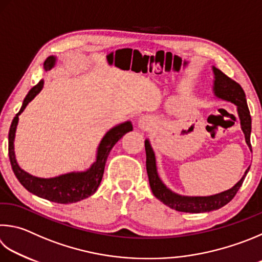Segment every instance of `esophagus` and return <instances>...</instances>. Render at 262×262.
Returning <instances> with one entry per match:
<instances>
[{
	"mask_svg": "<svg viewBox=\"0 0 262 262\" xmlns=\"http://www.w3.org/2000/svg\"><path fill=\"white\" fill-rule=\"evenodd\" d=\"M155 125V120L154 118L150 116H142L139 119V122H137V126L141 130H149Z\"/></svg>",
	"mask_w": 262,
	"mask_h": 262,
	"instance_id": "1",
	"label": "esophagus"
}]
</instances>
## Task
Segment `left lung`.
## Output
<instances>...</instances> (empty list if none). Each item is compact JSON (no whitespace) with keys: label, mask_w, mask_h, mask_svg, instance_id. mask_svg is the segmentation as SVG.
<instances>
[{"label":"left lung","mask_w":262,"mask_h":262,"mask_svg":"<svg viewBox=\"0 0 262 262\" xmlns=\"http://www.w3.org/2000/svg\"><path fill=\"white\" fill-rule=\"evenodd\" d=\"M213 71V94L214 96L222 101L230 102L236 105L237 113L241 121V128L244 133L245 142L249 149L252 152L251 146V116L249 107H247L246 97L244 90L242 89L241 85L234 80L228 78L225 73H222L220 70L216 69L215 66H212ZM145 145V154H146V172L149 177V183L152 190V193L155 194L157 199H159L165 205L173 208L175 211L185 212V213H204L211 212L221 208L222 206L227 205L235 194L238 191L241 185L243 184V181L249 173V168L245 170V173L242 179L237 182L234 187L226 190V191L219 192L215 194H210V196H184L174 192L160 179L158 168H157V159L155 151L152 149L150 140L146 139L144 141Z\"/></svg>","instance_id":"left-lung-1"}]
</instances>
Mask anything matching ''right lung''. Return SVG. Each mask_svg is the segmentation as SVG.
<instances>
[{
  "instance_id": "right-lung-1",
  "label": "right lung",
  "mask_w": 262,
  "mask_h": 262,
  "mask_svg": "<svg viewBox=\"0 0 262 262\" xmlns=\"http://www.w3.org/2000/svg\"><path fill=\"white\" fill-rule=\"evenodd\" d=\"M56 63V56L48 57L43 63L46 72L54 69ZM43 85L45 80H40L39 83L28 92L25 99H24L20 110L12 120L10 130H9V158H10L11 167L23 187L35 196L58 204L77 203L96 192L97 188L101 184L108 154L126 133L133 130V125L132 121L128 120L119 123V125L112 127L110 130H107L97 146L95 161L85 170L70 172L49 179L34 177V175L25 172L18 164L15 154V137L19 116L25 110L28 103L32 99H34L37 94H40Z\"/></svg>"
}]
</instances>
